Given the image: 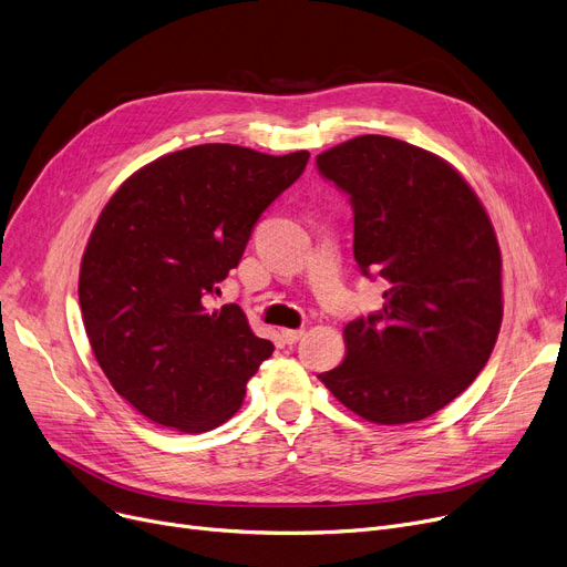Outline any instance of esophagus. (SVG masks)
Returning <instances> with one entry per match:
<instances>
[{
  "label": "esophagus",
  "instance_id": "obj_1",
  "mask_svg": "<svg viewBox=\"0 0 567 567\" xmlns=\"http://www.w3.org/2000/svg\"><path fill=\"white\" fill-rule=\"evenodd\" d=\"M303 329H282V338H285V342L287 344H293V342H299L301 338H303Z\"/></svg>",
  "mask_w": 567,
  "mask_h": 567
}]
</instances>
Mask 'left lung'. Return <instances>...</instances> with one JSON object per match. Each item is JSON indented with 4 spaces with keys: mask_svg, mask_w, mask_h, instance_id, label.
Here are the masks:
<instances>
[{
    "mask_svg": "<svg viewBox=\"0 0 567 567\" xmlns=\"http://www.w3.org/2000/svg\"><path fill=\"white\" fill-rule=\"evenodd\" d=\"M317 167L351 197L361 271L389 282L377 315L344 326V361L319 379L370 423L423 421L468 389L496 344L492 220L449 161L395 137H353Z\"/></svg>",
    "mask_w": 567,
    "mask_h": 567,
    "instance_id": "left-lung-1",
    "label": "left lung"
}]
</instances>
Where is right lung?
Wrapping results in <instances>:
<instances>
[{
	"instance_id": "add662e5",
	"label": "right lung",
	"mask_w": 567,
	"mask_h": 567,
	"mask_svg": "<svg viewBox=\"0 0 567 567\" xmlns=\"http://www.w3.org/2000/svg\"><path fill=\"white\" fill-rule=\"evenodd\" d=\"M308 158L197 144L140 167L105 204L80 264L82 321L112 389L148 421L199 434L241 409L274 344L236 303L206 299Z\"/></svg>"
}]
</instances>
